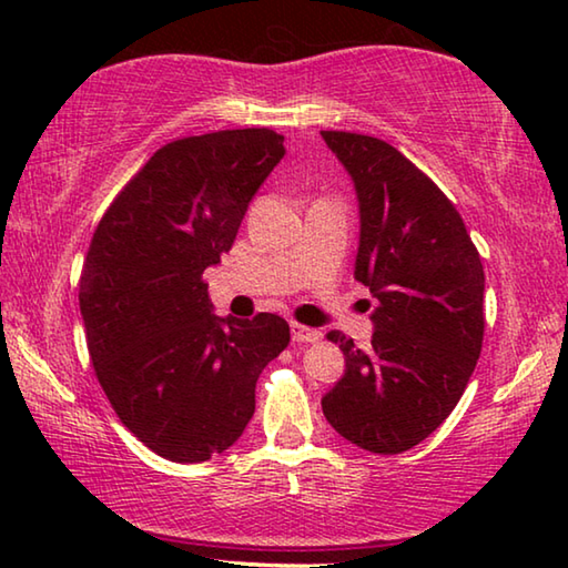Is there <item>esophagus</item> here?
<instances>
[{
	"instance_id": "1",
	"label": "esophagus",
	"mask_w": 568,
	"mask_h": 568,
	"mask_svg": "<svg viewBox=\"0 0 568 568\" xmlns=\"http://www.w3.org/2000/svg\"><path fill=\"white\" fill-rule=\"evenodd\" d=\"M291 333H293L295 343H318L323 338L321 331L307 328V325H297V323L291 325Z\"/></svg>"
}]
</instances>
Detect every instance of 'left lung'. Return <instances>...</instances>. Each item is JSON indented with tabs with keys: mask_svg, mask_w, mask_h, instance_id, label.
<instances>
[{
	"mask_svg": "<svg viewBox=\"0 0 568 568\" xmlns=\"http://www.w3.org/2000/svg\"><path fill=\"white\" fill-rule=\"evenodd\" d=\"M321 134L353 180V275L376 301L368 351L328 333L345 373L323 413L345 440L393 456L434 434L464 396L484 343V265L454 203L396 148L368 134Z\"/></svg>",
	"mask_w": 568,
	"mask_h": 568,
	"instance_id": "1",
	"label": "left lung"
}]
</instances>
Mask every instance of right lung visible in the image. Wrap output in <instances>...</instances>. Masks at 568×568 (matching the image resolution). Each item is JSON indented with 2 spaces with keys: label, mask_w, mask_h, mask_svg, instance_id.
<instances>
[{
  "label": "right lung",
  "mask_w": 568,
  "mask_h": 568,
  "mask_svg": "<svg viewBox=\"0 0 568 568\" xmlns=\"http://www.w3.org/2000/svg\"><path fill=\"white\" fill-rule=\"evenodd\" d=\"M283 140L247 128L160 148L100 220L82 265L100 386L124 426L175 464H200L243 436L257 376L291 343L281 315L220 318L203 283L283 160Z\"/></svg>",
  "instance_id": "add662e5"
}]
</instances>
